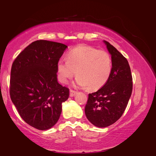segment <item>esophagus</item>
Returning <instances> with one entry per match:
<instances>
[{
  "label": "esophagus",
  "instance_id": "esophagus-1",
  "mask_svg": "<svg viewBox=\"0 0 156 156\" xmlns=\"http://www.w3.org/2000/svg\"><path fill=\"white\" fill-rule=\"evenodd\" d=\"M75 94H76V92H75V90H70V91H69V96L70 97H73L75 95Z\"/></svg>",
  "mask_w": 156,
  "mask_h": 156
}]
</instances>
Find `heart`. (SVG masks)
<instances>
[{
	"label": "heart",
	"instance_id": "1",
	"mask_svg": "<svg viewBox=\"0 0 156 156\" xmlns=\"http://www.w3.org/2000/svg\"><path fill=\"white\" fill-rule=\"evenodd\" d=\"M68 58L59 59L56 65L61 83H66L76 73L78 76L75 84L77 87L88 86L90 89L98 90L104 85L110 77L112 58L105 51L81 45L69 51Z\"/></svg>",
	"mask_w": 156,
	"mask_h": 156
}]
</instances>
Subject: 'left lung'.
I'll return each mask as SVG.
<instances>
[{
	"label": "left lung",
	"instance_id": "left-lung-1",
	"mask_svg": "<svg viewBox=\"0 0 156 156\" xmlns=\"http://www.w3.org/2000/svg\"><path fill=\"white\" fill-rule=\"evenodd\" d=\"M103 42L111 55L112 72L102 88L88 94L84 108L88 120L98 127L109 126L120 119L133 89V79L127 59L108 41Z\"/></svg>",
	"mask_w": 156,
	"mask_h": 156
}]
</instances>
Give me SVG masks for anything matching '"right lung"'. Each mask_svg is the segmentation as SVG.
<instances>
[{
  "mask_svg": "<svg viewBox=\"0 0 156 156\" xmlns=\"http://www.w3.org/2000/svg\"><path fill=\"white\" fill-rule=\"evenodd\" d=\"M67 45L48 40L32 42L13 61L10 94L26 123L39 130L50 129L58 122L69 88L57 81L58 60Z\"/></svg>",
  "mask_w": 156,
  "mask_h": 156,
  "instance_id": "add662e5",
  "label": "right lung"
}]
</instances>
